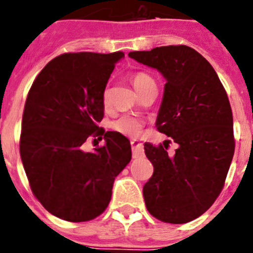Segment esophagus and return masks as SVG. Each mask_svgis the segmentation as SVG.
I'll use <instances>...</instances> for the list:
<instances>
[{"mask_svg":"<svg viewBox=\"0 0 253 253\" xmlns=\"http://www.w3.org/2000/svg\"><path fill=\"white\" fill-rule=\"evenodd\" d=\"M131 147H132V154H133L134 159L143 157L144 152H143V144L141 142L134 141L133 139V141H131Z\"/></svg>","mask_w":253,"mask_h":253,"instance_id":"esophagus-1","label":"esophagus"}]
</instances>
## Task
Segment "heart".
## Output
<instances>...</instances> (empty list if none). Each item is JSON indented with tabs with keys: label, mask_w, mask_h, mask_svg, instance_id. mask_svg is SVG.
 I'll list each match as a JSON object with an SVG mask.
<instances>
[{
	"label": "heart",
	"mask_w": 253,
	"mask_h": 253,
	"mask_svg": "<svg viewBox=\"0 0 253 253\" xmlns=\"http://www.w3.org/2000/svg\"><path fill=\"white\" fill-rule=\"evenodd\" d=\"M131 82L139 94L143 93L147 88H149L150 85H155L154 79L150 77L148 73L142 72V71L134 72L133 75L131 76ZM109 103H110V93H109V89L106 88L103 93L104 106L108 108ZM111 127L114 131L119 132V133L124 134V136L138 137L143 131L144 121L139 119V117L133 116V115H124V116L115 120V121L112 122Z\"/></svg>",
	"instance_id": "b5f03b06"
}]
</instances>
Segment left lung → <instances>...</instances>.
<instances>
[{
	"label": "left lung",
	"mask_w": 253,
	"mask_h": 253,
	"mask_svg": "<svg viewBox=\"0 0 253 253\" xmlns=\"http://www.w3.org/2000/svg\"><path fill=\"white\" fill-rule=\"evenodd\" d=\"M128 56L167 79L157 129L178 148L144 143L154 172L143 187L148 211L164 223L202 215L220 195L235 150L233 111L218 75L201 53L170 45Z\"/></svg>",
	"instance_id": "obj_1"
}]
</instances>
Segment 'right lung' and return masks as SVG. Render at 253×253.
Listing matches in <instances>:
<instances>
[{
  "instance_id": "obj_1",
  "label": "right lung",
  "mask_w": 253,
  "mask_h": 253,
  "mask_svg": "<svg viewBox=\"0 0 253 253\" xmlns=\"http://www.w3.org/2000/svg\"><path fill=\"white\" fill-rule=\"evenodd\" d=\"M124 56L121 51L62 53L42 68L28 93L19 142L23 167L38 201L63 220L100 215L115 177L131 162L128 139L98 126L106 83ZM103 135L105 145L84 152L89 136Z\"/></svg>"
}]
</instances>
